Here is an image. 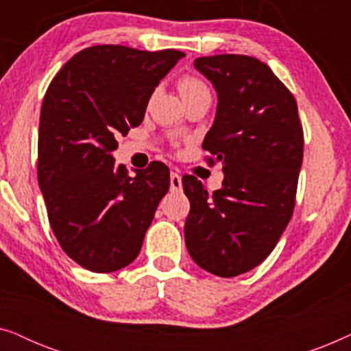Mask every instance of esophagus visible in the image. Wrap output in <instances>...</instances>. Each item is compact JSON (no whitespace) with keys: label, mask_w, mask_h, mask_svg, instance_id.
Here are the masks:
<instances>
[{"label":"esophagus","mask_w":351,"mask_h":351,"mask_svg":"<svg viewBox=\"0 0 351 351\" xmlns=\"http://www.w3.org/2000/svg\"><path fill=\"white\" fill-rule=\"evenodd\" d=\"M171 190L180 191L182 190V177L177 172H171Z\"/></svg>","instance_id":"34e87169"}]
</instances>
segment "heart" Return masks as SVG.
I'll return each instance as SVG.
<instances>
[{
  "instance_id": "obj_1",
  "label": "heart",
  "mask_w": 351,
  "mask_h": 351,
  "mask_svg": "<svg viewBox=\"0 0 351 351\" xmlns=\"http://www.w3.org/2000/svg\"><path fill=\"white\" fill-rule=\"evenodd\" d=\"M177 89H179L185 104L190 102V100L203 97V95H209L208 84L195 75H182L180 78L177 80Z\"/></svg>"
}]
</instances>
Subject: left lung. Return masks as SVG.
Segmentation results:
<instances>
[{
    "mask_svg": "<svg viewBox=\"0 0 351 351\" xmlns=\"http://www.w3.org/2000/svg\"><path fill=\"white\" fill-rule=\"evenodd\" d=\"M196 70L219 95L203 150L222 162V189L209 193L195 176L182 184L190 199L185 243L203 270L222 278L246 273L280 241L295 206L304 129L294 95L256 57H198Z\"/></svg>",
    "mask_w": 351,
    "mask_h": 351,
    "instance_id": "8db88e82",
    "label": "left lung"
}]
</instances>
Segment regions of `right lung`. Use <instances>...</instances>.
I'll use <instances>...</instances> for the list:
<instances>
[{
	"label": "right lung",
	"mask_w": 351,
	"mask_h": 351,
	"mask_svg": "<svg viewBox=\"0 0 351 351\" xmlns=\"http://www.w3.org/2000/svg\"><path fill=\"white\" fill-rule=\"evenodd\" d=\"M185 54L99 45L75 54L54 76L41 105L38 184L47 219L66 256L95 273L138 256L169 167L160 161L129 177L114 166L117 136L145 117L153 90Z\"/></svg>",
	"instance_id": "right-lung-1"
}]
</instances>
